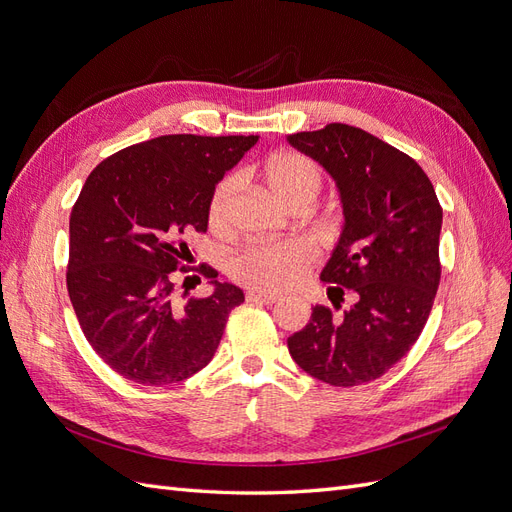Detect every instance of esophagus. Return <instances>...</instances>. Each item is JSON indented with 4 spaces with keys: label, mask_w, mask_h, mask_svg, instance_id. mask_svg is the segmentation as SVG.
<instances>
[{
    "label": "esophagus",
    "mask_w": 512,
    "mask_h": 512,
    "mask_svg": "<svg viewBox=\"0 0 512 512\" xmlns=\"http://www.w3.org/2000/svg\"><path fill=\"white\" fill-rule=\"evenodd\" d=\"M247 301L252 303H265V305H271L275 301H280V297H275V294H267V292H258V290H250L245 294Z\"/></svg>",
    "instance_id": "esophagus-1"
}]
</instances>
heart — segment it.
<instances>
[{
  "mask_svg": "<svg viewBox=\"0 0 512 512\" xmlns=\"http://www.w3.org/2000/svg\"><path fill=\"white\" fill-rule=\"evenodd\" d=\"M269 188L292 209L312 207L322 192V170L301 153H275L258 166ZM237 198V177H226L215 185L209 205L207 224L224 235L232 224V207ZM316 247L303 239L260 241L245 245L230 260L232 280L260 292H284L297 286L316 265Z\"/></svg>",
  "mask_w": 512,
  "mask_h": 512,
  "instance_id": "heart-1",
  "label": "heart"
}]
</instances>
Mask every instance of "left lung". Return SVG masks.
<instances>
[{
    "instance_id": "8db88e82",
    "label": "left lung",
    "mask_w": 512,
    "mask_h": 512,
    "mask_svg": "<svg viewBox=\"0 0 512 512\" xmlns=\"http://www.w3.org/2000/svg\"><path fill=\"white\" fill-rule=\"evenodd\" d=\"M290 143L329 170L342 194L346 226L322 269L329 299L288 337L303 371L331 386L384 376L416 344L440 286L442 207L425 170L408 153L346 123L297 132Z\"/></svg>"
}]
</instances>
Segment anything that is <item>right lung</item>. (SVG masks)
I'll use <instances>...</instances> for the list:
<instances>
[{
  "label": "right lung",
  "instance_id": "obj_1",
  "mask_svg": "<svg viewBox=\"0 0 512 512\" xmlns=\"http://www.w3.org/2000/svg\"><path fill=\"white\" fill-rule=\"evenodd\" d=\"M256 141L166 134L113 153L89 173L70 213L66 284L89 346L121 378L175 384L213 359L243 292L214 282L213 295L188 300L184 291L179 304L174 282L183 274L184 284L218 277L207 262L188 265L185 237L207 232L215 183Z\"/></svg>",
  "mask_w": 512,
  "mask_h": 512
}]
</instances>
